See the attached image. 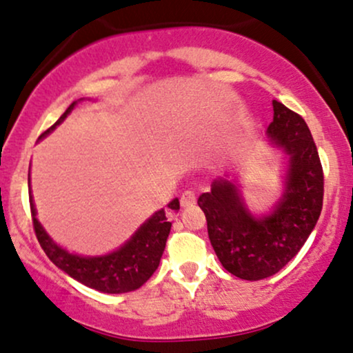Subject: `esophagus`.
I'll return each mask as SVG.
<instances>
[{
    "mask_svg": "<svg viewBox=\"0 0 353 353\" xmlns=\"http://www.w3.org/2000/svg\"><path fill=\"white\" fill-rule=\"evenodd\" d=\"M196 201V195L195 192H192V190H187V192L181 193V198H180V205L183 208H188L192 207V205H195Z\"/></svg>",
    "mask_w": 353,
    "mask_h": 353,
    "instance_id": "obj_1",
    "label": "esophagus"
}]
</instances>
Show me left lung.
I'll return each mask as SVG.
<instances>
[{
	"mask_svg": "<svg viewBox=\"0 0 353 353\" xmlns=\"http://www.w3.org/2000/svg\"><path fill=\"white\" fill-rule=\"evenodd\" d=\"M268 134L290 155L287 190L272 215L255 219L228 180L213 181L198 205L225 270L239 279L263 280L290 262L316 225L323 205V170L310 130L299 113L273 100Z\"/></svg>",
	"mask_w": 353,
	"mask_h": 353,
	"instance_id": "obj_1",
	"label": "left lung"
}]
</instances>
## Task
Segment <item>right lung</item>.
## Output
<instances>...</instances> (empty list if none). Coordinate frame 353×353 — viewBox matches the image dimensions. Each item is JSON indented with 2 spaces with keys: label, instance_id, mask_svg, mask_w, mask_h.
<instances>
[{
  "label": "right lung",
  "instance_id": "1",
  "mask_svg": "<svg viewBox=\"0 0 353 353\" xmlns=\"http://www.w3.org/2000/svg\"><path fill=\"white\" fill-rule=\"evenodd\" d=\"M73 106L74 101L59 117L57 123L39 134V138L48 134L54 126L61 123L66 114L73 110ZM30 208L37 239L51 262L80 283L94 288L98 292H103V294H126V292H133L140 288L155 273L158 265H160L166 239H168L170 228H172V221H168V215H166L163 208L157 212L146 223L141 225L138 232L132 236V240L126 241L120 250L105 256L90 259V256H78L63 250L46 235V232L37 219V210H34L31 196ZM168 208L175 210V212L180 210L178 198L170 201Z\"/></svg>",
  "mask_w": 353,
  "mask_h": 353
}]
</instances>
